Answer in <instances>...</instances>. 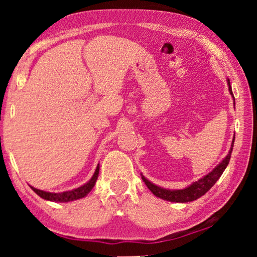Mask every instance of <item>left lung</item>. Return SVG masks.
Instances as JSON below:
<instances>
[{"instance_id":"obj_1","label":"left lung","mask_w":257,"mask_h":257,"mask_svg":"<svg viewBox=\"0 0 257 257\" xmlns=\"http://www.w3.org/2000/svg\"><path fill=\"white\" fill-rule=\"evenodd\" d=\"M228 86H229L230 94L233 96V91H231L229 79H228ZM234 105H235V101H234ZM234 140H235V136L233 138V142H231V146H230L229 152H228L226 158H224V159L221 161V163L217 165V166L214 168V170L210 172V173L205 175V177L200 179V180L193 182V184L189 185L188 187H186L184 189H166V188L159 187V186L152 184V182H151L150 180H147V179L144 177V175H142L143 181L145 182L147 187H149L150 191L152 192L154 195L158 196V198L163 199V200H166V201H171V202H191V201H194V200L199 199L200 196L205 195L206 193L213 187L214 184H215V182L219 180V178L221 177V175H222L223 171L226 170L228 164H229L231 152H233Z\"/></svg>"}]
</instances>
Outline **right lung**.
Wrapping results in <instances>:
<instances>
[{"label": "right lung", "mask_w": 257, "mask_h": 257, "mask_svg": "<svg viewBox=\"0 0 257 257\" xmlns=\"http://www.w3.org/2000/svg\"><path fill=\"white\" fill-rule=\"evenodd\" d=\"M98 174H99V164L94 171V174L92 175V178L90 179L86 184H84L83 186H80L78 188L72 189V191H68V192H63V193H50V192H45V191H41V189L34 188L31 187V189L36 193L37 195H40L42 199L44 200H49V201H56V202H69V201H73V200H78L82 199L84 196H86L89 193L91 192V189L93 188L94 184H96L97 179H98Z\"/></svg>", "instance_id": "right-lung-1"}]
</instances>
